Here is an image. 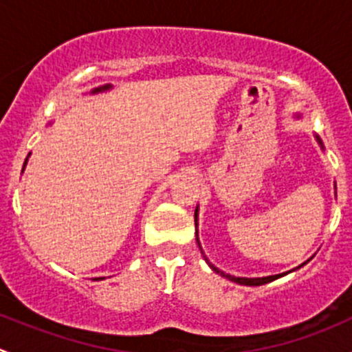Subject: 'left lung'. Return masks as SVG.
<instances>
[{"mask_svg": "<svg viewBox=\"0 0 352 352\" xmlns=\"http://www.w3.org/2000/svg\"><path fill=\"white\" fill-rule=\"evenodd\" d=\"M194 218H196V240H197V243H199V239H197V209H196V212H194ZM199 248H201V245H199ZM208 264H209V262H208ZM209 265H211L212 271L218 272V274H221L223 278L230 279V281H233V283H239V285H245V286H261V285H265V283L274 281V279L281 278V276H285V274H276V276H267V278H252V279H248V278H235V276H230V274H225V272H221V271H219V269H216L212 264H209Z\"/></svg>", "mask_w": 352, "mask_h": 352, "instance_id": "obj_1", "label": "left lung"}]
</instances>
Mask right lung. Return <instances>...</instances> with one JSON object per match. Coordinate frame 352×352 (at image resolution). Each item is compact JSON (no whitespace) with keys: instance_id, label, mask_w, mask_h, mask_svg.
I'll return each mask as SVG.
<instances>
[{"instance_id":"1","label":"right lung","mask_w":352,"mask_h":352,"mask_svg":"<svg viewBox=\"0 0 352 352\" xmlns=\"http://www.w3.org/2000/svg\"><path fill=\"white\" fill-rule=\"evenodd\" d=\"M107 88H109V85H107V87H102V88H95V90H94V94H95V91H100V90H107ZM98 279H102V278H98Z\"/></svg>"}]
</instances>
